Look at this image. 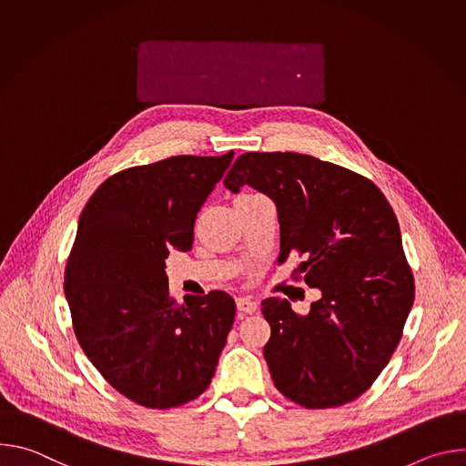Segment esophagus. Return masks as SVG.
Wrapping results in <instances>:
<instances>
[{
  "instance_id": "34e87169",
  "label": "esophagus",
  "mask_w": 466,
  "mask_h": 466,
  "mask_svg": "<svg viewBox=\"0 0 466 466\" xmlns=\"http://www.w3.org/2000/svg\"><path fill=\"white\" fill-rule=\"evenodd\" d=\"M236 306H238V309L241 313H254L256 308H258V304L250 297H238L236 299Z\"/></svg>"
}]
</instances>
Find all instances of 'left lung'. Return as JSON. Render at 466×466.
I'll use <instances>...</instances> for the list:
<instances>
[{
    "label": "left lung",
    "instance_id": "8db88e82",
    "mask_svg": "<svg viewBox=\"0 0 466 466\" xmlns=\"http://www.w3.org/2000/svg\"><path fill=\"white\" fill-rule=\"evenodd\" d=\"M223 184L273 198L279 263L304 256L293 275L320 291L306 315L286 299L261 302L271 324L263 356L277 389L309 410L352 402L389 363L415 300L385 195L350 169L299 153H245Z\"/></svg>",
    "mask_w": 466,
    "mask_h": 466
}]
</instances>
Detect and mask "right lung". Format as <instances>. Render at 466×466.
Masks as SVG:
<instances>
[{"label": "right lung", "instance_id": "obj_1", "mask_svg": "<svg viewBox=\"0 0 466 466\" xmlns=\"http://www.w3.org/2000/svg\"><path fill=\"white\" fill-rule=\"evenodd\" d=\"M234 153L171 157L106 178L86 203L64 273L77 341L103 378L146 408L203 394L236 315L225 291L169 297L166 258L186 252Z\"/></svg>", "mask_w": 466, "mask_h": 466}]
</instances>
